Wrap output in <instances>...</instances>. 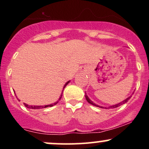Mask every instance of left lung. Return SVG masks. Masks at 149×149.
<instances>
[{
	"mask_svg": "<svg viewBox=\"0 0 149 149\" xmlns=\"http://www.w3.org/2000/svg\"><path fill=\"white\" fill-rule=\"evenodd\" d=\"M131 97H132V96L129 97H128V98L126 99L125 100H124L123 102H120V103H119V104H116V105H113V106H112V107H111L108 108V109H110V108H112V109H113H113H114V108H117V107H120V105H122V104H125L126 102H128V100H129L131 98ZM85 98H86V100L88 101V103H90V104H92V105H94V106H95V107H100V108H104V107H100V106H98V105H96V104H94L93 102H92V101L90 100V99L88 98V97L87 96V95H86V94H85ZM105 109H107V108H106V107H105Z\"/></svg>",
	"mask_w": 149,
	"mask_h": 149,
	"instance_id": "left-lung-1",
	"label": "left lung"
}]
</instances>
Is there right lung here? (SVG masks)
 <instances>
[{
    "instance_id": "right-lung-1",
    "label": "right lung",
    "mask_w": 149,
    "mask_h": 149,
    "mask_svg": "<svg viewBox=\"0 0 149 149\" xmlns=\"http://www.w3.org/2000/svg\"><path fill=\"white\" fill-rule=\"evenodd\" d=\"M69 83V81H68L67 83H66V84L64 85V88L63 89H64L65 88V87L66 86V85H67V84L68 83ZM62 93H63V92H62ZM62 93H61V95H62ZM61 95V97H60V98L59 99V100H61V96H62V95ZM58 102H59V101H57V102H54V104H49V105H45V106H29L28 104H25V103H24V106L26 108H29V109H43V108H47V107H53V106L54 105H56V104H57V103H58Z\"/></svg>"
}]
</instances>
